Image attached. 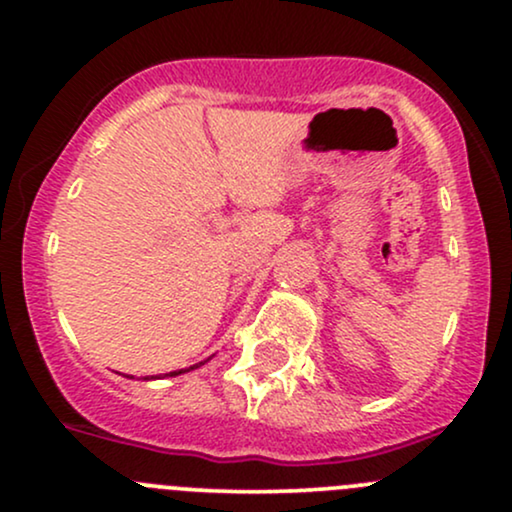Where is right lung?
Returning a JSON list of instances; mask_svg holds the SVG:
<instances>
[{"instance_id":"obj_1","label":"right lung","mask_w":512,"mask_h":512,"mask_svg":"<svg viewBox=\"0 0 512 512\" xmlns=\"http://www.w3.org/2000/svg\"><path fill=\"white\" fill-rule=\"evenodd\" d=\"M209 361V358H207ZM207 361H202V363H195V366H190V368H182V370H173V373H166V378H175V375H182V373H190V370H195V368H199V366H204V363ZM144 380H156L154 375H151V378H144Z\"/></svg>"}]
</instances>
